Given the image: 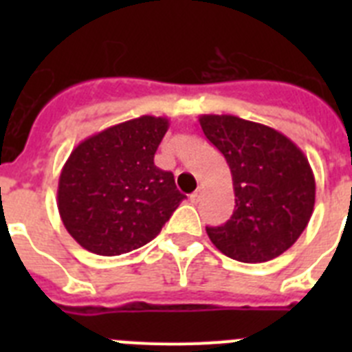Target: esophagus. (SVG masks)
Wrapping results in <instances>:
<instances>
[{"label":"esophagus","mask_w":352,"mask_h":352,"mask_svg":"<svg viewBox=\"0 0 352 352\" xmlns=\"http://www.w3.org/2000/svg\"><path fill=\"white\" fill-rule=\"evenodd\" d=\"M201 195H203V192H201V188H197V190H195L194 192V194H192L190 195V201H192V203H199V199H201Z\"/></svg>","instance_id":"obj_1"}]
</instances>
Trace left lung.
Returning <instances> with one entry per match:
<instances>
[{"instance_id":"8db88e82","label":"left lung","mask_w":352,"mask_h":352,"mask_svg":"<svg viewBox=\"0 0 352 352\" xmlns=\"http://www.w3.org/2000/svg\"><path fill=\"white\" fill-rule=\"evenodd\" d=\"M208 141L232 174L234 211L206 227L211 243L239 263H266L296 243L316 203L312 167L278 130L231 114L199 118Z\"/></svg>"}]
</instances>
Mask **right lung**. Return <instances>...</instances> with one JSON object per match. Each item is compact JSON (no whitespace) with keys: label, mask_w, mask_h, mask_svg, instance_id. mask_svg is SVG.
Returning <instances> with one entry per match:
<instances>
[{"label":"right lung","mask_w":352,"mask_h":352,"mask_svg":"<svg viewBox=\"0 0 352 352\" xmlns=\"http://www.w3.org/2000/svg\"><path fill=\"white\" fill-rule=\"evenodd\" d=\"M167 118L141 116L84 139L65 162L58 210L68 234L96 256H121L149 243L185 195L155 153Z\"/></svg>","instance_id":"right-lung-1"}]
</instances>
